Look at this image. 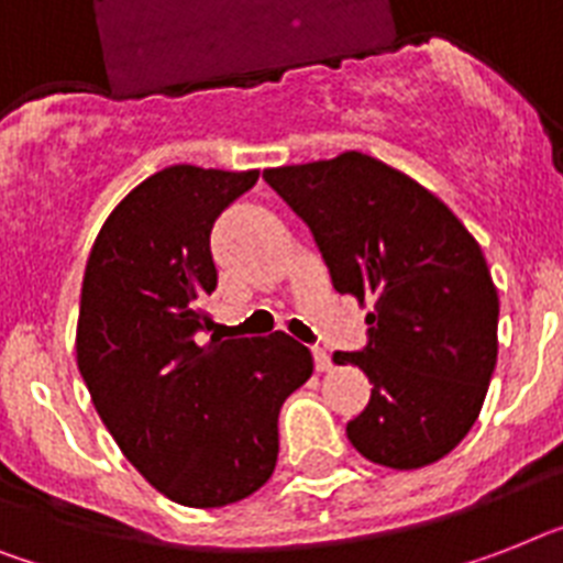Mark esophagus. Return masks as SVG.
<instances>
[{"mask_svg":"<svg viewBox=\"0 0 563 563\" xmlns=\"http://www.w3.org/2000/svg\"><path fill=\"white\" fill-rule=\"evenodd\" d=\"M313 362H316V371H331V354L324 351V347H313Z\"/></svg>","mask_w":563,"mask_h":563,"instance_id":"esophagus-1","label":"esophagus"}]
</instances>
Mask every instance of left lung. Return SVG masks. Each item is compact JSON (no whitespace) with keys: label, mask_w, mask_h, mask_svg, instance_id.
Returning a JSON list of instances; mask_svg holds the SVG:
<instances>
[{"label":"left lung","mask_w":563,"mask_h":563,"mask_svg":"<svg viewBox=\"0 0 563 563\" xmlns=\"http://www.w3.org/2000/svg\"><path fill=\"white\" fill-rule=\"evenodd\" d=\"M310 227L333 287L371 301L368 345L336 351L371 379L347 440L379 466L422 468L466 438L498 362V290L438 195L362 152L264 169Z\"/></svg>","instance_id":"left-lung-1"}]
</instances>
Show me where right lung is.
Wrapping results in <instances>:
<instances>
[{
	"instance_id": "right-lung-1",
	"label": "right lung",
	"mask_w": 563,
	"mask_h": 563,
	"mask_svg": "<svg viewBox=\"0 0 563 563\" xmlns=\"http://www.w3.org/2000/svg\"><path fill=\"white\" fill-rule=\"evenodd\" d=\"M258 172L178 164L134 187L106 218L82 276L77 365L120 452L175 504L250 498L278 457L282 402L313 374L287 333L221 339L216 218Z\"/></svg>"
}]
</instances>
